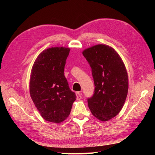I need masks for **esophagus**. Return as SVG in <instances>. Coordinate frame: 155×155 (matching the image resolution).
Wrapping results in <instances>:
<instances>
[{
  "mask_svg": "<svg viewBox=\"0 0 155 155\" xmlns=\"http://www.w3.org/2000/svg\"><path fill=\"white\" fill-rule=\"evenodd\" d=\"M76 95H77V100H81L82 98V94L80 93V92H77V93H76Z\"/></svg>",
  "mask_w": 155,
  "mask_h": 155,
  "instance_id": "obj_1",
  "label": "esophagus"
}]
</instances>
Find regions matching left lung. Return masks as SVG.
I'll use <instances>...</instances> for the list:
<instances>
[{
	"label": "left lung",
	"mask_w": 155,
	"mask_h": 155,
	"mask_svg": "<svg viewBox=\"0 0 155 155\" xmlns=\"http://www.w3.org/2000/svg\"><path fill=\"white\" fill-rule=\"evenodd\" d=\"M83 54L92 68L95 86L88 106L94 117L107 121L120 113L126 101L128 78L126 67L114 49L97 45L84 49Z\"/></svg>",
	"instance_id": "1"
}]
</instances>
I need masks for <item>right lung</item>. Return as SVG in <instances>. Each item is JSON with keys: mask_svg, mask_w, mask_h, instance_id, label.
<instances>
[{"mask_svg": "<svg viewBox=\"0 0 155 155\" xmlns=\"http://www.w3.org/2000/svg\"><path fill=\"white\" fill-rule=\"evenodd\" d=\"M71 49L51 47L38 54L32 67L30 94L42 117L60 123L70 114L76 94L64 75L66 60Z\"/></svg>", "mask_w": 155, "mask_h": 155, "instance_id": "right-lung-1", "label": "right lung"}]
</instances>
